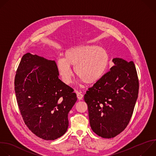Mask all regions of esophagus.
<instances>
[{
	"label": "esophagus",
	"instance_id": "esophagus-1",
	"mask_svg": "<svg viewBox=\"0 0 156 156\" xmlns=\"http://www.w3.org/2000/svg\"><path fill=\"white\" fill-rule=\"evenodd\" d=\"M76 95H77V98H78V100H82L83 98V95L81 93V92H76Z\"/></svg>",
	"mask_w": 156,
	"mask_h": 156
}]
</instances>
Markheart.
I'll use <instances>...</instances> for the list:
<instances>
[{"mask_svg":"<svg viewBox=\"0 0 156 156\" xmlns=\"http://www.w3.org/2000/svg\"><path fill=\"white\" fill-rule=\"evenodd\" d=\"M108 52L97 45H80L68 49L64 59H58L56 65L63 81L69 84L73 77L70 67H74L77 77L86 84L98 82L105 75L109 66Z\"/></svg>","mask_w":156,"mask_h":156,"instance_id":"1","label":"heart"}]
</instances>
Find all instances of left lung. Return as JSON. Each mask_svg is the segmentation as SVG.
<instances>
[{
	"instance_id": "8db88e82",
	"label": "left lung",
	"mask_w": 156,
	"mask_h": 156,
	"mask_svg": "<svg viewBox=\"0 0 156 156\" xmlns=\"http://www.w3.org/2000/svg\"><path fill=\"white\" fill-rule=\"evenodd\" d=\"M113 62L115 66L89 87L84 96L92 130L105 138H113L126 128L139 90L133 62L115 58Z\"/></svg>"
}]
</instances>
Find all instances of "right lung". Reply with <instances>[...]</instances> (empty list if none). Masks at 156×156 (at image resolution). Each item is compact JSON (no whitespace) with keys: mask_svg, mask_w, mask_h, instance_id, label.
<instances>
[{"mask_svg":"<svg viewBox=\"0 0 156 156\" xmlns=\"http://www.w3.org/2000/svg\"><path fill=\"white\" fill-rule=\"evenodd\" d=\"M55 61L25 54L15 78V90L23 119L38 137L54 140L69 127L68 114L77 100L74 90L58 78Z\"/></svg>","mask_w":156,"mask_h":156,"instance_id":"obj_1","label":"right lung"}]
</instances>
